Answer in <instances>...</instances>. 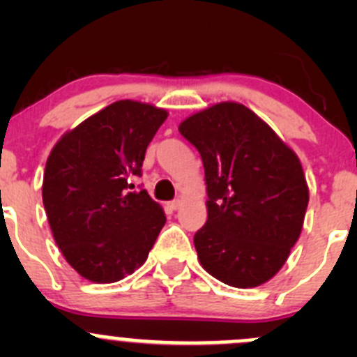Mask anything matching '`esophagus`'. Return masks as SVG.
<instances>
[{
    "instance_id": "1",
    "label": "esophagus",
    "mask_w": 357,
    "mask_h": 357,
    "mask_svg": "<svg viewBox=\"0 0 357 357\" xmlns=\"http://www.w3.org/2000/svg\"><path fill=\"white\" fill-rule=\"evenodd\" d=\"M167 207L171 208V211H176V208H179V207H181V200H179V199H176V200H171V202H169V204H167Z\"/></svg>"
}]
</instances>
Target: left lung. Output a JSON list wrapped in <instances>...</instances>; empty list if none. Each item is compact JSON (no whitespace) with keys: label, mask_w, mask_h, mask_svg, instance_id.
<instances>
[{"label":"left lung","mask_w":357,"mask_h":357,"mask_svg":"<svg viewBox=\"0 0 357 357\" xmlns=\"http://www.w3.org/2000/svg\"><path fill=\"white\" fill-rule=\"evenodd\" d=\"M199 150L207 222L195 233L205 271L236 289L271 280L304 225L309 188L297 155L250 109L218 103L179 124Z\"/></svg>","instance_id":"1"}]
</instances>
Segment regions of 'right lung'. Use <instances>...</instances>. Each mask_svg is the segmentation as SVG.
Wrapping results in <instances>:
<instances>
[{"label":"right lung","instance_id":"1","mask_svg":"<svg viewBox=\"0 0 357 357\" xmlns=\"http://www.w3.org/2000/svg\"><path fill=\"white\" fill-rule=\"evenodd\" d=\"M167 112L121 100L62 136L50 153L43 204L56 245L86 280L114 283L152 250L165 215L135 185Z\"/></svg>","mask_w":357,"mask_h":357}]
</instances>
